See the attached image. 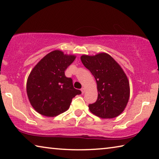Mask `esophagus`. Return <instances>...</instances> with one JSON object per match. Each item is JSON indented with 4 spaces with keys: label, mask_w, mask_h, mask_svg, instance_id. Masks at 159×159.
<instances>
[{
    "label": "esophagus",
    "mask_w": 159,
    "mask_h": 159,
    "mask_svg": "<svg viewBox=\"0 0 159 159\" xmlns=\"http://www.w3.org/2000/svg\"><path fill=\"white\" fill-rule=\"evenodd\" d=\"M80 90H81V92H82V94H83L85 92V89L84 88H82L81 89H80Z\"/></svg>",
    "instance_id": "esophagus-1"
}]
</instances>
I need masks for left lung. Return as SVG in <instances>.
Here are the masks:
<instances>
[{"label":"left lung","instance_id":"left-lung-1","mask_svg":"<svg viewBox=\"0 0 159 159\" xmlns=\"http://www.w3.org/2000/svg\"><path fill=\"white\" fill-rule=\"evenodd\" d=\"M80 60L97 84V99L88 106L89 111L103 119L117 117L126 108L130 96L129 83L122 67L106 53L83 55Z\"/></svg>","mask_w":159,"mask_h":159}]
</instances>
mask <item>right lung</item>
I'll return each mask as SVG.
<instances>
[{
	"mask_svg": "<svg viewBox=\"0 0 159 159\" xmlns=\"http://www.w3.org/2000/svg\"><path fill=\"white\" fill-rule=\"evenodd\" d=\"M76 56L56 50L35 65L28 78L26 91L30 104L39 114L54 117L70 108L72 99L80 94L65 71Z\"/></svg>",
	"mask_w": 159,
	"mask_h": 159,
	"instance_id": "add662e5",
	"label": "right lung"
}]
</instances>
